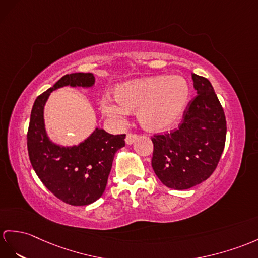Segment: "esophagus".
<instances>
[{"label":"esophagus","instance_id":"obj_1","mask_svg":"<svg viewBox=\"0 0 258 258\" xmlns=\"http://www.w3.org/2000/svg\"><path fill=\"white\" fill-rule=\"evenodd\" d=\"M138 138V135L136 134H127V136H125V143L127 144H133Z\"/></svg>","mask_w":258,"mask_h":258}]
</instances>
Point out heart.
Wrapping results in <instances>:
<instances>
[{
    "instance_id": "1",
    "label": "heart",
    "mask_w": 258,
    "mask_h": 258,
    "mask_svg": "<svg viewBox=\"0 0 258 258\" xmlns=\"http://www.w3.org/2000/svg\"><path fill=\"white\" fill-rule=\"evenodd\" d=\"M190 96L188 82L179 75H158L125 82L100 98V109L115 123H122L129 111L144 129L163 131L176 122Z\"/></svg>"
}]
</instances>
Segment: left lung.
<instances>
[{
    "label": "left lung",
    "mask_w": 258,
    "mask_h": 258,
    "mask_svg": "<svg viewBox=\"0 0 258 258\" xmlns=\"http://www.w3.org/2000/svg\"><path fill=\"white\" fill-rule=\"evenodd\" d=\"M197 95L188 103L178 128L153 135L152 167L166 187L181 190L203 183L218 166L227 120L208 79L192 73Z\"/></svg>",
    "instance_id": "8db88e82"
}]
</instances>
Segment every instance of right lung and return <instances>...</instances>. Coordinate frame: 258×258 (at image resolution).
<instances>
[{
    "mask_svg": "<svg viewBox=\"0 0 258 258\" xmlns=\"http://www.w3.org/2000/svg\"><path fill=\"white\" fill-rule=\"evenodd\" d=\"M94 82L92 73L66 74L36 98L30 114L27 149L34 171L48 190L72 206L90 205L102 196L115 153L125 144V135H109L104 129L96 128L79 146H56L46 134L43 106L50 93L59 87H89Z\"/></svg>",
    "mask_w": 258,
    "mask_h": 258,
    "instance_id": "1",
    "label": "right lung"
}]
</instances>
